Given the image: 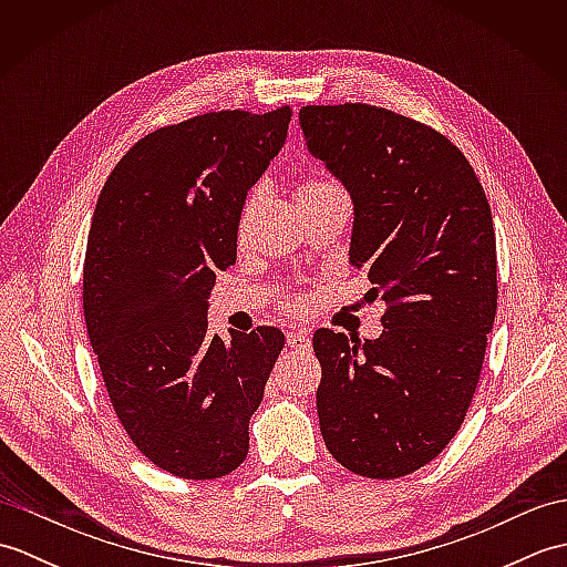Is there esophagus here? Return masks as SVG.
Instances as JSON below:
<instances>
[{
	"mask_svg": "<svg viewBox=\"0 0 567 567\" xmlns=\"http://www.w3.org/2000/svg\"><path fill=\"white\" fill-rule=\"evenodd\" d=\"M287 346H290V348H309V336L305 331H290V333H287Z\"/></svg>",
	"mask_w": 567,
	"mask_h": 567,
	"instance_id": "34e87169",
	"label": "esophagus"
}]
</instances>
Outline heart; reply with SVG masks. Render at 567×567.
Instances as JSON below:
<instances>
[{
  "label": "heart",
  "mask_w": 567,
  "mask_h": 567,
  "mask_svg": "<svg viewBox=\"0 0 567 567\" xmlns=\"http://www.w3.org/2000/svg\"><path fill=\"white\" fill-rule=\"evenodd\" d=\"M327 187H331V183H327V179H319V177H309V179H305L302 185L297 187V199H305V197H309V195H317V192H321V189H327ZM287 309H292V311H299L302 309V302H290L287 305Z\"/></svg>",
  "instance_id": "b5f03b06"
}]
</instances>
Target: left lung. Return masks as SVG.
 <instances>
[{"mask_svg": "<svg viewBox=\"0 0 567 567\" xmlns=\"http://www.w3.org/2000/svg\"><path fill=\"white\" fill-rule=\"evenodd\" d=\"M299 126L351 192V262L388 305L378 341L315 333L321 436L355 475L404 477L451 443L477 390L497 315L489 202L463 151L416 118L307 104Z\"/></svg>", "mask_w": 567, "mask_h": 567, "instance_id": "1", "label": "left lung"}]
</instances>
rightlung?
Here are the masks:
<instances>
[{"mask_svg": "<svg viewBox=\"0 0 567 567\" xmlns=\"http://www.w3.org/2000/svg\"><path fill=\"white\" fill-rule=\"evenodd\" d=\"M224 110L151 131L116 163L94 207L82 309L110 402L136 449L185 480L246 461L285 333H209L216 268L236 262L238 221L290 126Z\"/></svg>", "mask_w": 567, "mask_h": 567, "instance_id": "1", "label": "right lung"}]
</instances>
